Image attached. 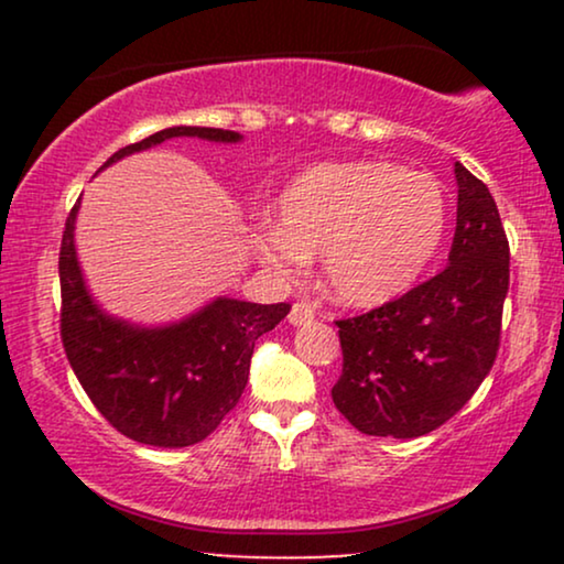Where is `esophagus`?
Here are the masks:
<instances>
[{"mask_svg": "<svg viewBox=\"0 0 564 564\" xmlns=\"http://www.w3.org/2000/svg\"><path fill=\"white\" fill-rule=\"evenodd\" d=\"M313 318H315V307L311 303H295L288 315L292 326H305V323H311Z\"/></svg>", "mask_w": 564, "mask_h": 564, "instance_id": "obj_1", "label": "esophagus"}]
</instances>
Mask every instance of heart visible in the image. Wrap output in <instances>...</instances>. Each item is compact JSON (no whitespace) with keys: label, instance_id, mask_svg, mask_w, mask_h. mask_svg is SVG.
Listing matches in <instances>:
<instances>
[{"label":"heart","instance_id":"obj_1","mask_svg":"<svg viewBox=\"0 0 564 564\" xmlns=\"http://www.w3.org/2000/svg\"><path fill=\"white\" fill-rule=\"evenodd\" d=\"M280 226H259L253 253L282 280L323 259L338 303L382 305L415 282L444 236L446 199L431 174L388 161L318 164L295 176L276 203Z\"/></svg>","mask_w":564,"mask_h":564}]
</instances>
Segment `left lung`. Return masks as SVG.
<instances>
[{
	"instance_id": "obj_1",
	"label": "left lung",
	"mask_w": 564,
	"mask_h": 564,
	"mask_svg": "<svg viewBox=\"0 0 564 564\" xmlns=\"http://www.w3.org/2000/svg\"><path fill=\"white\" fill-rule=\"evenodd\" d=\"M449 267L403 297L336 321L344 367L334 405L367 436L415 438L462 411L488 377L508 295V238L490 189L454 164Z\"/></svg>"
}]
</instances>
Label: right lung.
<instances>
[{
	"label": "right lung",
	"instance_id": "1",
	"mask_svg": "<svg viewBox=\"0 0 564 564\" xmlns=\"http://www.w3.org/2000/svg\"><path fill=\"white\" fill-rule=\"evenodd\" d=\"M182 135L241 141L234 130L176 126L126 145L102 169ZM76 213L79 203L68 213L58 253L61 341L76 380L105 421L138 444L180 449L203 442L241 400L257 338L272 330L290 305L218 297L161 328L112 318L84 284L74 246Z\"/></svg>",
	"mask_w": 564,
	"mask_h": 564
}]
</instances>
